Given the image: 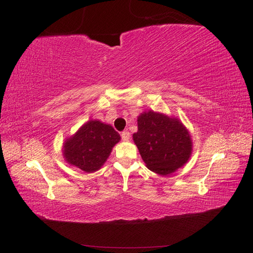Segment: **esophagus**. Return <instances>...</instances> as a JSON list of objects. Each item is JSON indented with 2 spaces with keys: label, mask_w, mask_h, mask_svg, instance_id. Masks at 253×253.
I'll list each match as a JSON object with an SVG mask.
<instances>
[{
  "label": "esophagus",
  "mask_w": 253,
  "mask_h": 253,
  "mask_svg": "<svg viewBox=\"0 0 253 253\" xmlns=\"http://www.w3.org/2000/svg\"><path fill=\"white\" fill-rule=\"evenodd\" d=\"M121 136H122L123 140H128L130 138V134H129V131H128V130H124L121 134Z\"/></svg>",
  "instance_id": "34e87169"
}]
</instances>
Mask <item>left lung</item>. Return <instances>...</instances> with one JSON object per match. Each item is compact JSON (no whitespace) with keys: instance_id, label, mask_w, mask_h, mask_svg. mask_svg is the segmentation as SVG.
<instances>
[{"instance_id":"8db88e82","label":"left lung","mask_w":253,"mask_h":253,"mask_svg":"<svg viewBox=\"0 0 253 253\" xmlns=\"http://www.w3.org/2000/svg\"><path fill=\"white\" fill-rule=\"evenodd\" d=\"M137 122L138 130L132 138L149 169L169 175L185 164L192 140L181 122L152 110L140 115Z\"/></svg>"}]
</instances>
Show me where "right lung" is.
<instances>
[{"instance_id":"1","label":"right lung","mask_w":253,"mask_h":253,"mask_svg":"<svg viewBox=\"0 0 253 253\" xmlns=\"http://www.w3.org/2000/svg\"><path fill=\"white\" fill-rule=\"evenodd\" d=\"M119 140L121 136L110 125L90 121L67 140L63 153L69 164L91 173L101 168Z\"/></svg>"}]
</instances>
